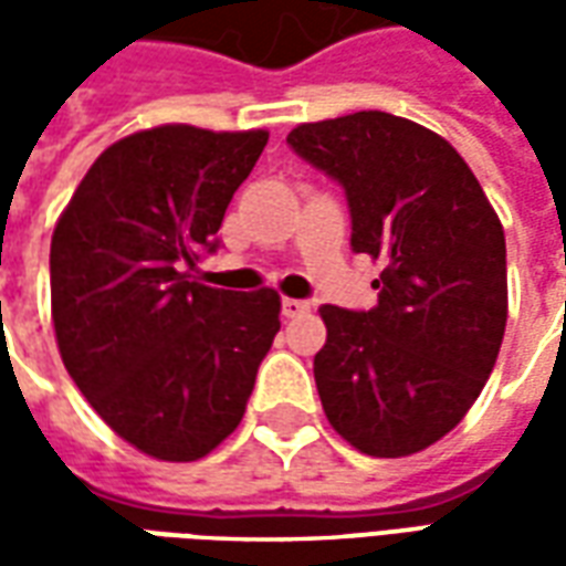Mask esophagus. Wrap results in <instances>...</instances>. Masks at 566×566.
Returning a JSON list of instances; mask_svg holds the SVG:
<instances>
[{
	"instance_id": "esophagus-1",
	"label": "esophagus",
	"mask_w": 566,
	"mask_h": 566,
	"mask_svg": "<svg viewBox=\"0 0 566 566\" xmlns=\"http://www.w3.org/2000/svg\"><path fill=\"white\" fill-rule=\"evenodd\" d=\"M306 312H308L306 300H294V296H284L282 300L284 318H300V315H306Z\"/></svg>"
}]
</instances>
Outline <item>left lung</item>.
<instances>
[{
	"instance_id": "obj_1",
	"label": "left lung",
	"mask_w": 566,
	"mask_h": 566,
	"mask_svg": "<svg viewBox=\"0 0 566 566\" xmlns=\"http://www.w3.org/2000/svg\"><path fill=\"white\" fill-rule=\"evenodd\" d=\"M287 145L345 187L379 306H321L324 416L357 451L406 458L461 424L506 331V239L449 142L388 112L300 124Z\"/></svg>"
}]
</instances>
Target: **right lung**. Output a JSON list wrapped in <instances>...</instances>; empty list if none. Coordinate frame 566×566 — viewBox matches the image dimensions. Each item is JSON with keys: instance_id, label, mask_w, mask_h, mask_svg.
I'll use <instances>...</instances> for the list:
<instances>
[{"instance_id": "1", "label": "right lung", "mask_w": 566, "mask_h": 566, "mask_svg": "<svg viewBox=\"0 0 566 566\" xmlns=\"http://www.w3.org/2000/svg\"><path fill=\"white\" fill-rule=\"evenodd\" d=\"M266 129L163 124L96 157L51 239L56 348L96 416L157 461H199L233 433L282 327L272 287L197 282Z\"/></svg>"}]
</instances>
